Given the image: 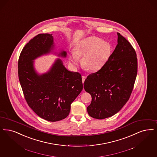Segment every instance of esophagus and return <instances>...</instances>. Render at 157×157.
Instances as JSON below:
<instances>
[{"label":"esophagus","instance_id":"obj_1","mask_svg":"<svg viewBox=\"0 0 157 157\" xmlns=\"http://www.w3.org/2000/svg\"><path fill=\"white\" fill-rule=\"evenodd\" d=\"M82 82H83H83H84L85 79H86V76H82Z\"/></svg>","mask_w":157,"mask_h":157}]
</instances>
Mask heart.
Returning <instances> with one entry per match:
<instances>
[{
    "label": "heart",
    "mask_w": 157,
    "mask_h": 157,
    "mask_svg": "<svg viewBox=\"0 0 157 157\" xmlns=\"http://www.w3.org/2000/svg\"><path fill=\"white\" fill-rule=\"evenodd\" d=\"M112 46L100 38H85L76 45L74 52L70 56V61L76 65L79 59L82 58V65L91 72L98 71L106 63L110 56Z\"/></svg>",
    "instance_id": "obj_1"
}]
</instances>
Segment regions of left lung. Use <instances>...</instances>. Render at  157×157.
Segmentation results:
<instances>
[{
	"label": "left lung",
	"instance_id": "1",
	"mask_svg": "<svg viewBox=\"0 0 157 157\" xmlns=\"http://www.w3.org/2000/svg\"><path fill=\"white\" fill-rule=\"evenodd\" d=\"M117 36V45L106 63L83 83L92 96L87 111L94 119H104L119 112L128 101L136 79V52L119 33Z\"/></svg>",
	"mask_w": 157,
	"mask_h": 157
}]
</instances>
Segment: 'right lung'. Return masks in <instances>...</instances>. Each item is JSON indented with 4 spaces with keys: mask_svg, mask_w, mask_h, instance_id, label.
<instances>
[{
    "mask_svg": "<svg viewBox=\"0 0 157 157\" xmlns=\"http://www.w3.org/2000/svg\"><path fill=\"white\" fill-rule=\"evenodd\" d=\"M54 47L52 34H40L21 51L18 62L19 81L28 105L39 117L49 121L66 118L71 104L83 89L82 76L71 72L58 58L46 73L40 75L34 67L38 57L50 53ZM58 56L66 57L63 51Z\"/></svg>",
    "mask_w": 157,
    "mask_h": 157,
    "instance_id": "right-lung-1",
    "label": "right lung"
}]
</instances>
